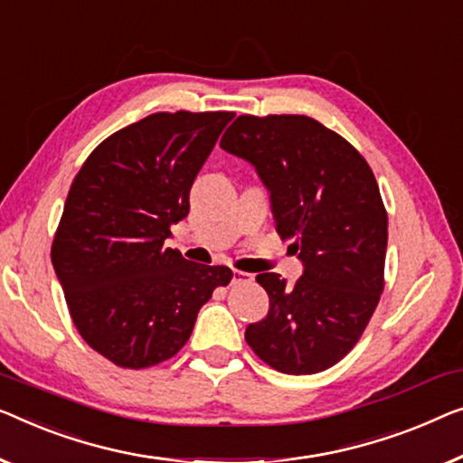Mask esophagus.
Returning a JSON list of instances; mask_svg holds the SVG:
<instances>
[{
	"label": "esophagus",
	"mask_w": 463,
	"mask_h": 463,
	"mask_svg": "<svg viewBox=\"0 0 463 463\" xmlns=\"http://www.w3.org/2000/svg\"><path fill=\"white\" fill-rule=\"evenodd\" d=\"M246 281H252V276H250V273L240 271V269H233L232 284H246Z\"/></svg>",
	"instance_id": "34e87169"
}]
</instances>
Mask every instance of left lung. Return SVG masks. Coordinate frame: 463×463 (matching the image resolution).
<instances>
[{
	"instance_id": "left-lung-1",
	"label": "left lung",
	"mask_w": 463,
	"mask_h": 463,
	"mask_svg": "<svg viewBox=\"0 0 463 463\" xmlns=\"http://www.w3.org/2000/svg\"><path fill=\"white\" fill-rule=\"evenodd\" d=\"M221 148L254 165L279 238L305 273L292 286L259 273L269 313L246 327L254 354L281 373L336 365L359 343L384 290L388 215L367 160L305 115H240Z\"/></svg>"
}]
</instances>
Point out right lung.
Listing matches in <instances>:
<instances>
[{
	"label": "right lung",
	"mask_w": 463,
	"mask_h": 463,
	"mask_svg": "<svg viewBox=\"0 0 463 463\" xmlns=\"http://www.w3.org/2000/svg\"><path fill=\"white\" fill-rule=\"evenodd\" d=\"M233 112H156L93 150L72 179L52 263L72 324L118 367L146 370L190 340L225 265L165 248L190 213V190Z\"/></svg>",
	"instance_id": "add662e5"
}]
</instances>
